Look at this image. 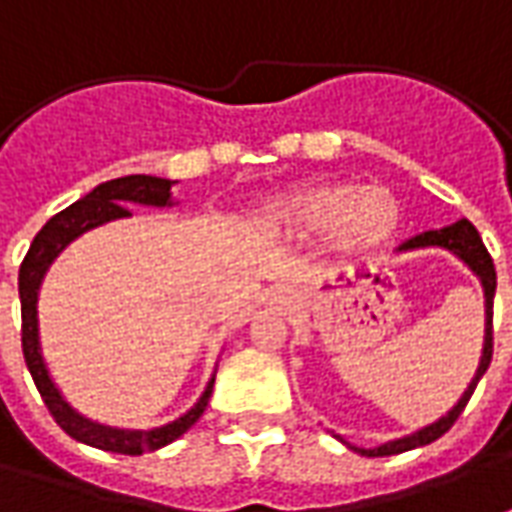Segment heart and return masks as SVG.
<instances>
[{"instance_id": "b5f03b06", "label": "heart", "mask_w": 512, "mask_h": 512, "mask_svg": "<svg viewBox=\"0 0 512 512\" xmlns=\"http://www.w3.org/2000/svg\"><path fill=\"white\" fill-rule=\"evenodd\" d=\"M266 219L293 235H324L335 255L363 257L399 232L402 202L385 185L307 182L274 196L263 207Z\"/></svg>"}]
</instances>
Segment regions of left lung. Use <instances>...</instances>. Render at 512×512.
Instances as JSON below:
<instances>
[{
  "label": "left lung",
  "instance_id": "1",
  "mask_svg": "<svg viewBox=\"0 0 512 512\" xmlns=\"http://www.w3.org/2000/svg\"><path fill=\"white\" fill-rule=\"evenodd\" d=\"M427 246H441L446 252H452L455 257H460L463 263H466L482 282V291H485V343H482V357H480V366L474 371V377L468 382V388L463 391V396L457 399V405L441 416L438 421H432L427 427H421L413 435H405V438H396V441H388L377 446V449H357L352 443H346L349 449H355L357 455H366V457H385V455H402V452H410V449H416V446H427V443L438 441L443 432L449 430L452 424L457 421V416L463 413V407L471 399V393L477 388V382L480 377L488 371L491 366V355H493V293H496V268H493V260L488 255V249L482 244L480 232L474 230V224L468 219H460L455 224H449V227H443V230H430V232H421L416 238H410L405 244L399 246V252H413V249H427Z\"/></svg>",
  "mask_w": 512,
  "mask_h": 512
}]
</instances>
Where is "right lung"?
<instances>
[{"label": "right lung", "instance_id": "right-lung-1", "mask_svg": "<svg viewBox=\"0 0 512 512\" xmlns=\"http://www.w3.org/2000/svg\"><path fill=\"white\" fill-rule=\"evenodd\" d=\"M171 185H174V180L149 177V174H130V177H119V180L96 185L94 191L82 196L80 202H74L46 221L41 232L35 235L30 252L19 268L21 349H24V363L30 368L35 388L41 393L44 405L49 407L52 418L60 424V430L69 432L74 441L105 449V452H116V455H146V452H155L160 446L177 441L182 432L191 430L199 416L205 413L216 377H210L199 402L185 416L174 418L171 424H163L155 430H119V427L96 424L91 418L80 416L63 399V393L57 391V385L49 377V368H46L44 355H41V341H38V291H41V282H44V274L52 266V260L74 238H80L82 232L94 230L99 224L132 216L127 205L171 207L174 205L171 202Z\"/></svg>", "mask_w": 512, "mask_h": 512}]
</instances>
